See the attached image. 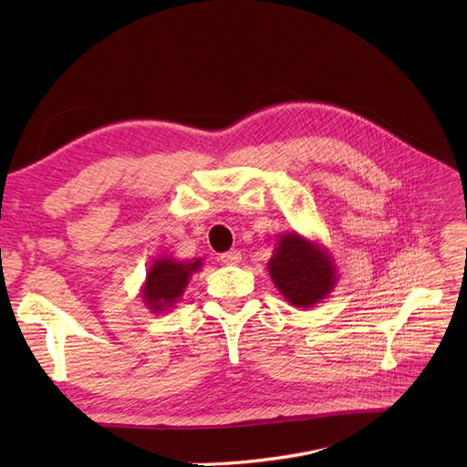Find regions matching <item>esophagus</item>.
I'll return each mask as SVG.
<instances>
[{"mask_svg":"<svg viewBox=\"0 0 467 467\" xmlns=\"http://www.w3.org/2000/svg\"><path fill=\"white\" fill-rule=\"evenodd\" d=\"M220 261H222L223 265H239V263H242V251L232 249V251H228V253H222Z\"/></svg>","mask_w":467,"mask_h":467,"instance_id":"esophagus-1","label":"esophagus"}]
</instances>
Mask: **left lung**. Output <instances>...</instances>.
I'll return each mask as SVG.
<instances>
[{
    "mask_svg": "<svg viewBox=\"0 0 467 467\" xmlns=\"http://www.w3.org/2000/svg\"><path fill=\"white\" fill-rule=\"evenodd\" d=\"M266 268L282 298L294 307L323 302L338 280L331 253L298 232L278 237Z\"/></svg>",
    "mask_w": 467,
    "mask_h": 467,
    "instance_id": "8db88e82",
    "label": "left lung"
}]
</instances>
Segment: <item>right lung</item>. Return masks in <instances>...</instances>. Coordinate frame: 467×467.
Masks as SVG:
<instances>
[{
	"label": "right lung",
	"instance_id": "right-lung-1",
	"mask_svg": "<svg viewBox=\"0 0 467 467\" xmlns=\"http://www.w3.org/2000/svg\"><path fill=\"white\" fill-rule=\"evenodd\" d=\"M202 268V259L179 261L173 257H160L148 268L146 280L140 288V298L151 314L169 312L175 307L189 286L194 273Z\"/></svg>",
	"mask_w": 467,
	"mask_h": 467
}]
</instances>
